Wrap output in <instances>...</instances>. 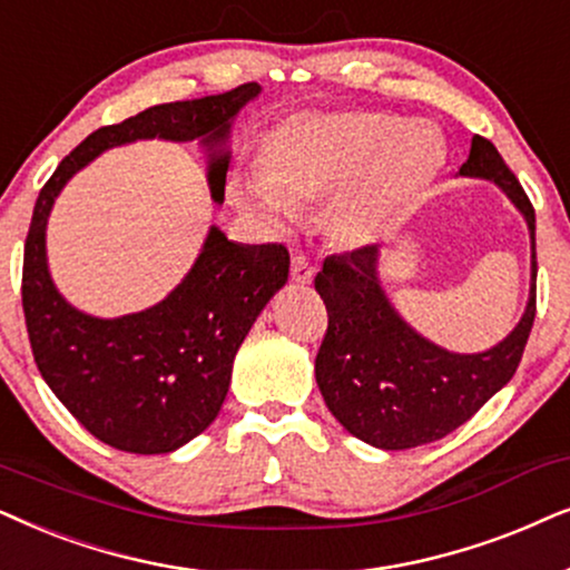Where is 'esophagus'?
Masks as SVG:
<instances>
[{"label":"esophagus","instance_id":"34e87169","mask_svg":"<svg viewBox=\"0 0 570 570\" xmlns=\"http://www.w3.org/2000/svg\"><path fill=\"white\" fill-rule=\"evenodd\" d=\"M313 276H315L313 263H309L305 255H297V257H294V261H292V281H294V284L307 286L309 281H313Z\"/></svg>","mask_w":570,"mask_h":570}]
</instances>
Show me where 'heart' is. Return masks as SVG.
I'll list each match as a JSON object with an SVG mask.
<instances>
[{
	"instance_id": "obj_1",
	"label": "heart",
	"mask_w": 570,
	"mask_h": 570,
	"mask_svg": "<svg viewBox=\"0 0 570 570\" xmlns=\"http://www.w3.org/2000/svg\"><path fill=\"white\" fill-rule=\"evenodd\" d=\"M443 138L428 121L348 109L307 114L278 127L268 169L242 179L239 203L271 226H286L302 203L335 195L331 224L348 245L375 239L435 179Z\"/></svg>"
}]
</instances>
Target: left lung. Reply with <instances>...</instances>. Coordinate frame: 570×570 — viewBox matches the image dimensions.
I'll return each mask as SVG.
<instances>
[{
	"mask_svg": "<svg viewBox=\"0 0 570 570\" xmlns=\"http://www.w3.org/2000/svg\"><path fill=\"white\" fill-rule=\"evenodd\" d=\"M459 177L488 179L508 195L529 226L532 284L521 321L488 352L456 354L416 333L381 284L375 245L325 257L315 289L328 331L315 356L325 406L344 430L383 451L432 443L480 412L519 367L537 313L534 208L498 148L474 135Z\"/></svg>",
	"mask_w": 570,
	"mask_h": 570,
	"instance_id": "1",
	"label": "left lung"
}]
</instances>
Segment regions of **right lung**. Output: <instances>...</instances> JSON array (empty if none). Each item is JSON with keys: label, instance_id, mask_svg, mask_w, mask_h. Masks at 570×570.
Wrapping results in <instances>:
<instances>
[{"label": "right lung", "instance_id": "1", "mask_svg": "<svg viewBox=\"0 0 570 570\" xmlns=\"http://www.w3.org/2000/svg\"><path fill=\"white\" fill-rule=\"evenodd\" d=\"M257 82L218 96L150 106L88 135L38 195L22 257V313L33 360L55 396L90 435L127 453H171L222 412L237 348L289 278L284 245H239L210 226L193 268L158 305L121 317L72 307L51 281L47 224L62 187L104 150L135 140L208 150L210 197L222 206L234 117Z\"/></svg>", "mask_w": 570, "mask_h": 570}]
</instances>
